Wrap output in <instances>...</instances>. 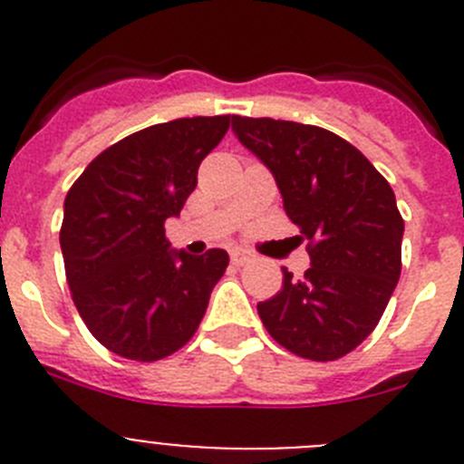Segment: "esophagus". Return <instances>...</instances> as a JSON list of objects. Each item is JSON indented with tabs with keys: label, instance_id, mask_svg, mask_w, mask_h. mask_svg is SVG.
Listing matches in <instances>:
<instances>
[{
	"label": "esophagus",
	"instance_id": "esophagus-1",
	"mask_svg": "<svg viewBox=\"0 0 464 464\" xmlns=\"http://www.w3.org/2000/svg\"><path fill=\"white\" fill-rule=\"evenodd\" d=\"M229 256H232V262H235V265H246V262L253 260L251 253L244 251V248H232V253H229Z\"/></svg>",
	"mask_w": 464,
	"mask_h": 464
}]
</instances>
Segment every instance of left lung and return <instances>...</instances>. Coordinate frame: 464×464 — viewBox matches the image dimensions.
Returning a JSON list of instances; mask_svg holds the SVG:
<instances>
[{
    "mask_svg": "<svg viewBox=\"0 0 464 464\" xmlns=\"http://www.w3.org/2000/svg\"><path fill=\"white\" fill-rule=\"evenodd\" d=\"M232 132L272 171L309 246L302 278L257 304L267 332L299 358H343L370 337L400 281L404 220L391 183L346 139L274 118L232 116Z\"/></svg>",
    "mask_w": 464,
    "mask_h": 464,
    "instance_id": "1",
    "label": "left lung"
}]
</instances>
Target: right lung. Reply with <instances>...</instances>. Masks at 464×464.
Wrapping results in <instances>:
<instances>
[{
	"mask_svg": "<svg viewBox=\"0 0 464 464\" xmlns=\"http://www.w3.org/2000/svg\"><path fill=\"white\" fill-rule=\"evenodd\" d=\"M229 116L160 122L109 146L64 199L60 248L69 290L92 337L116 355L153 362L197 332L229 256L169 248L197 169L225 137Z\"/></svg>",
	"mask_w": 464,
	"mask_h": 464,
	"instance_id": "obj_1",
	"label": "right lung"
}]
</instances>
